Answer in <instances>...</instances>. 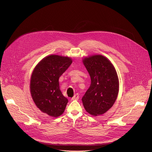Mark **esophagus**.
<instances>
[{
	"mask_svg": "<svg viewBox=\"0 0 152 152\" xmlns=\"http://www.w3.org/2000/svg\"><path fill=\"white\" fill-rule=\"evenodd\" d=\"M79 94H76L74 96H73V97L72 98V100H78L79 99Z\"/></svg>",
	"mask_w": 152,
	"mask_h": 152,
	"instance_id": "esophagus-1",
	"label": "esophagus"
}]
</instances>
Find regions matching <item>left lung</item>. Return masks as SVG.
<instances>
[{"label":"left lung","mask_w":152,"mask_h":152,"mask_svg":"<svg viewBox=\"0 0 152 152\" xmlns=\"http://www.w3.org/2000/svg\"><path fill=\"white\" fill-rule=\"evenodd\" d=\"M83 62L91 83L82 98L85 110L93 116L104 114L115 103L119 92V80L111 61L101 55L84 58Z\"/></svg>","instance_id":"8db88e82"}]
</instances>
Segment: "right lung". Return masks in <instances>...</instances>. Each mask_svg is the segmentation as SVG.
Segmentation results:
<instances>
[{
	"label": "right lung",
	"instance_id": "1",
	"mask_svg": "<svg viewBox=\"0 0 152 152\" xmlns=\"http://www.w3.org/2000/svg\"><path fill=\"white\" fill-rule=\"evenodd\" d=\"M72 63L68 57L51 55L35 67L30 82V91L38 108L52 117L63 114L68 103L59 85V77Z\"/></svg>",
	"mask_w": 152,
	"mask_h": 152
}]
</instances>
